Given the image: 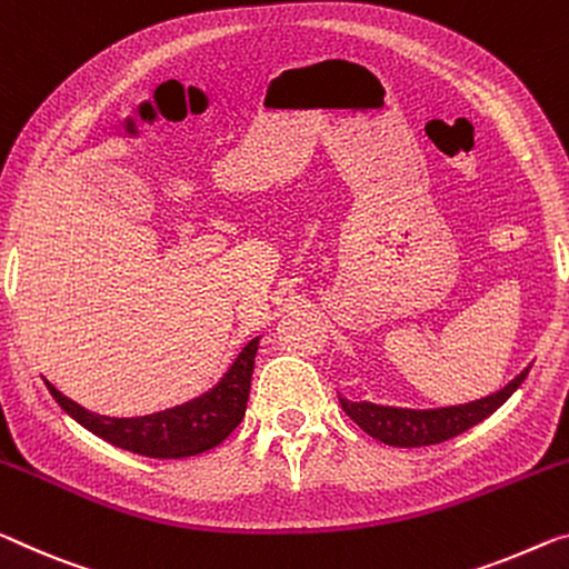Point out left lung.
Returning a JSON list of instances; mask_svg holds the SVG:
<instances>
[{
    "instance_id": "1",
    "label": "left lung",
    "mask_w": 569,
    "mask_h": 569,
    "mask_svg": "<svg viewBox=\"0 0 569 569\" xmlns=\"http://www.w3.org/2000/svg\"><path fill=\"white\" fill-rule=\"evenodd\" d=\"M529 369L531 366H527L517 379L506 383L501 391L470 401V405L442 409H399L371 405V401H348L340 397V407H343V412L363 432H369L383 445H395V448H425V445L450 440V437L466 432L473 425L483 422L486 417H491L521 387Z\"/></svg>"
}]
</instances>
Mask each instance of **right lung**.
I'll use <instances>...</instances> for the list:
<instances>
[{
  "instance_id": "obj_1",
  "label": "right lung",
  "mask_w": 569,
  "mask_h": 569,
  "mask_svg": "<svg viewBox=\"0 0 569 569\" xmlns=\"http://www.w3.org/2000/svg\"><path fill=\"white\" fill-rule=\"evenodd\" d=\"M259 338L249 340L243 351L236 356L231 369L211 391L200 395L186 405L164 409L147 417H103L76 405L73 399L52 387L46 379L52 399L71 415L78 425L93 432L101 440L117 445L121 450L137 452L144 458H190L216 448L229 437L247 412L251 373Z\"/></svg>"
}]
</instances>
